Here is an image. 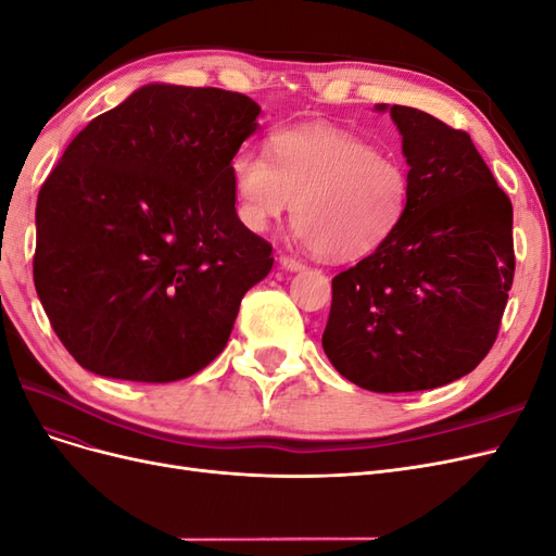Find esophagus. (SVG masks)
Segmentation results:
<instances>
[{
	"label": "esophagus",
	"instance_id": "obj_1",
	"mask_svg": "<svg viewBox=\"0 0 556 556\" xmlns=\"http://www.w3.org/2000/svg\"><path fill=\"white\" fill-rule=\"evenodd\" d=\"M280 266L288 268V271H301V268H306V262L292 255H280Z\"/></svg>",
	"mask_w": 556,
	"mask_h": 556
}]
</instances>
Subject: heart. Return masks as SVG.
<instances>
[{
    "instance_id": "obj_1",
    "label": "heart",
    "mask_w": 556,
    "mask_h": 556,
    "mask_svg": "<svg viewBox=\"0 0 556 556\" xmlns=\"http://www.w3.org/2000/svg\"><path fill=\"white\" fill-rule=\"evenodd\" d=\"M231 180L250 229H266L296 200V229L329 262L374 255L394 237L410 201L406 162L325 125L280 131L274 155L241 148L231 160Z\"/></svg>"
}]
</instances>
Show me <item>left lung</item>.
I'll return each mask as SVG.
<instances>
[{"label":"left lung","instance_id":"left-lung-1","mask_svg":"<svg viewBox=\"0 0 556 556\" xmlns=\"http://www.w3.org/2000/svg\"><path fill=\"white\" fill-rule=\"evenodd\" d=\"M390 115L410 166L408 211L378 252L333 276L323 333L336 371L380 394L473 371L515 276L513 204L468 134L410 106Z\"/></svg>","mask_w":556,"mask_h":556}]
</instances>
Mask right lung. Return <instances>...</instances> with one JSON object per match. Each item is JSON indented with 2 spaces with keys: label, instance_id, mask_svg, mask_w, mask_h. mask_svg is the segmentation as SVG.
<instances>
[{
  "label": "right lung",
  "instance_id": "obj_1",
  "mask_svg": "<svg viewBox=\"0 0 556 556\" xmlns=\"http://www.w3.org/2000/svg\"><path fill=\"white\" fill-rule=\"evenodd\" d=\"M257 115L241 92L153 83L66 146L37 199L35 288L83 368L174 382L225 350L274 266L233 208Z\"/></svg>",
  "mask_w": 556,
  "mask_h": 556
}]
</instances>
